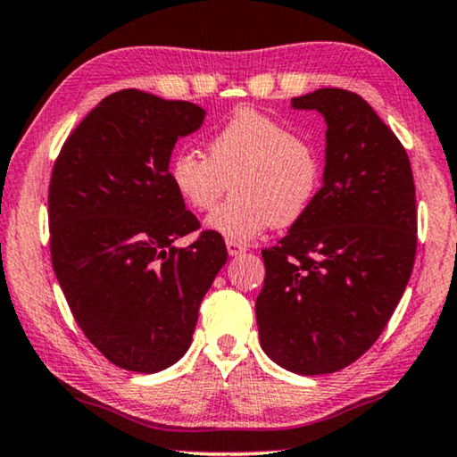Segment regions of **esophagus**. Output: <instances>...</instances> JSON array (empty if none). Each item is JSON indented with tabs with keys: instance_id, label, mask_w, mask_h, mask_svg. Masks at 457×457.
<instances>
[{
	"instance_id": "obj_1",
	"label": "esophagus",
	"mask_w": 457,
	"mask_h": 457,
	"mask_svg": "<svg viewBox=\"0 0 457 457\" xmlns=\"http://www.w3.org/2000/svg\"><path fill=\"white\" fill-rule=\"evenodd\" d=\"M227 251H228L230 257H237V255L245 253V245L235 243V241H227Z\"/></svg>"
}]
</instances>
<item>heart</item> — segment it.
<instances>
[{
  "label": "heart",
  "instance_id": "heart-1",
  "mask_svg": "<svg viewBox=\"0 0 457 457\" xmlns=\"http://www.w3.org/2000/svg\"><path fill=\"white\" fill-rule=\"evenodd\" d=\"M175 194L195 212L214 206L230 181L233 197L206 218L210 233L249 243L270 227H293L313 208L323 162L287 123L243 109L208 140V156L179 150L167 167Z\"/></svg>",
  "mask_w": 457,
  "mask_h": 457
}]
</instances>
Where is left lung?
I'll list each match as a JSON object with an SVG mask.
<instances>
[{"label": "left lung", "instance_id": "8db88e82", "mask_svg": "<svg viewBox=\"0 0 457 457\" xmlns=\"http://www.w3.org/2000/svg\"><path fill=\"white\" fill-rule=\"evenodd\" d=\"M326 119V167L309 214L263 249L255 301L260 344L299 375L348 367L379 338L416 255V200L404 146L354 92L290 101Z\"/></svg>", "mask_w": 457, "mask_h": 457}]
</instances>
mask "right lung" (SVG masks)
Wrapping results in <instances>:
<instances>
[{
  "label": "right lung",
  "mask_w": 457,
  "mask_h": 457,
  "mask_svg": "<svg viewBox=\"0 0 457 457\" xmlns=\"http://www.w3.org/2000/svg\"><path fill=\"white\" fill-rule=\"evenodd\" d=\"M206 111L142 90L109 95L59 152L49 185L51 260L78 326L113 365L156 373L187 353L197 311L227 263L170 187L179 137Z\"/></svg>",
  "instance_id": "right-lung-1"
}]
</instances>
